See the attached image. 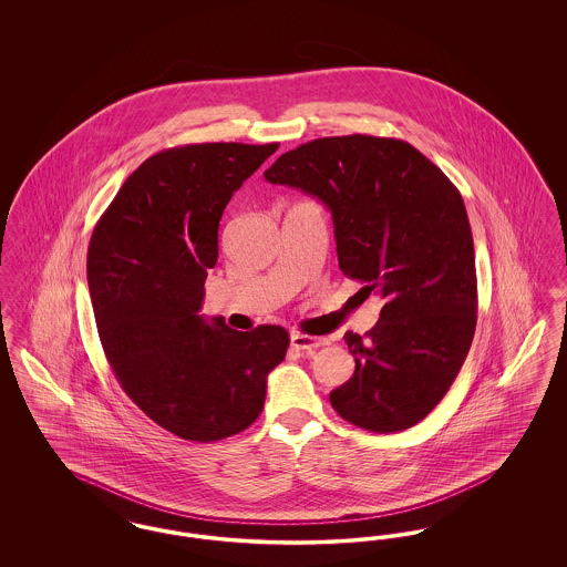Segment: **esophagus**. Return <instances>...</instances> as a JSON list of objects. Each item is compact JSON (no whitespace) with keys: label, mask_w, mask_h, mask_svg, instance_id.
Returning <instances> with one entry per match:
<instances>
[{"label":"esophagus","mask_w":567,"mask_h":567,"mask_svg":"<svg viewBox=\"0 0 567 567\" xmlns=\"http://www.w3.org/2000/svg\"><path fill=\"white\" fill-rule=\"evenodd\" d=\"M324 344H329L327 338H315V336H306V333H291V347L297 351L312 354L317 349H321Z\"/></svg>","instance_id":"esophagus-1"}]
</instances>
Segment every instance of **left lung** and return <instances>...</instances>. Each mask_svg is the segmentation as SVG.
I'll return each mask as SVG.
<instances>
[{
	"mask_svg": "<svg viewBox=\"0 0 567 567\" xmlns=\"http://www.w3.org/2000/svg\"><path fill=\"white\" fill-rule=\"evenodd\" d=\"M321 199L338 264L384 299L361 338L347 331L354 374L329 393L368 432H402L446 395L476 329V264L457 187L412 144L377 135L306 142L264 172Z\"/></svg>",
	"mask_w": 567,
	"mask_h": 567,
	"instance_id": "left-lung-1",
	"label": "left lung"
}]
</instances>
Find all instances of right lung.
I'll return each mask as SVG.
<instances>
[{
	"label": "right lung",
	"instance_id": "add662e5",
	"mask_svg": "<svg viewBox=\"0 0 567 567\" xmlns=\"http://www.w3.org/2000/svg\"><path fill=\"white\" fill-rule=\"evenodd\" d=\"M276 148L208 142L162 151L125 181L91 236L86 280L114 377L183 440L216 442L250 427L289 349L278 324L236 331L199 315L223 210Z\"/></svg>",
	"mask_w": 567,
	"mask_h": 567
}]
</instances>
